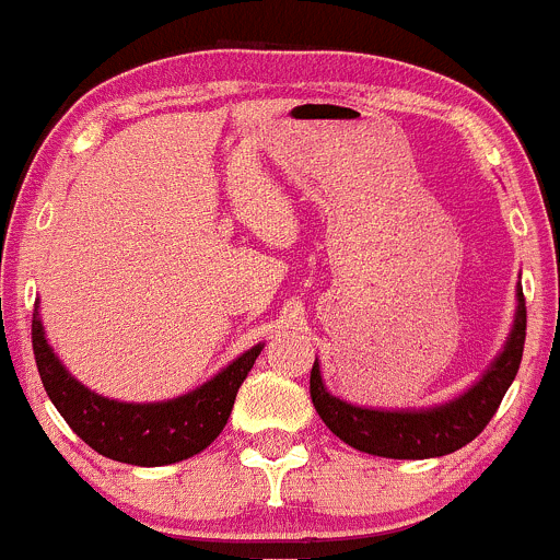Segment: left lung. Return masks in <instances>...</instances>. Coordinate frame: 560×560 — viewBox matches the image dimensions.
<instances>
[{"label": "left lung", "instance_id": "left-lung-1", "mask_svg": "<svg viewBox=\"0 0 560 560\" xmlns=\"http://www.w3.org/2000/svg\"><path fill=\"white\" fill-rule=\"evenodd\" d=\"M523 346L525 296L523 285H516L514 322H511V332L503 349L459 396L443 404H431V407H360V404L343 401L327 390L316 357L311 371L313 407L335 436L363 454L385 456V459H434V456L454 454V451L465 448L470 440H476L483 425L498 412L505 390L520 371Z\"/></svg>", "mask_w": 560, "mask_h": 560}]
</instances>
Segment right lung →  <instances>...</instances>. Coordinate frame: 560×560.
Returning a JSON list of instances; mask_svg holds the SVG:
<instances>
[{"mask_svg":"<svg viewBox=\"0 0 560 560\" xmlns=\"http://www.w3.org/2000/svg\"><path fill=\"white\" fill-rule=\"evenodd\" d=\"M32 349L40 382L57 412L101 456L124 465L162 467L214 443L264 343H255L209 382L167 401H117L84 387L49 346L40 313H32Z\"/></svg>","mask_w":560,"mask_h":560,"instance_id":"add662e5","label":"right lung"}]
</instances>
